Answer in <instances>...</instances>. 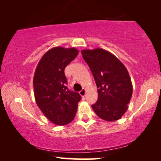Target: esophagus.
I'll use <instances>...</instances> for the list:
<instances>
[{"instance_id": "esophagus-1", "label": "esophagus", "mask_w": 161, "mask_h": 161, "mask_svg": "<svg viewBox=\"0 0 161 161\" xmlns=\"http://www.w3.org/2000/svg\"><path fill=\"white\" fill-rule=\"evenodd\" d=\"M86 89H83L82 90L80 91V92H79V93H80V94L81 95V97H84V96H85V94H86Z\"/></svg>"}]
</instances>
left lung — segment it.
Returning a JSON list of instances; mask_svg holds the SVG:
<instances>
[{
	"instance_id": "1",
	"label": "left lung",
	"mask_w": 161,
	"mask_h": 161,
	"mask_svg": "<svg viewBox=\"0 0 161 161\" xmlns=\"http://www.w3.org/2000/svg\"><path fill=\"white\" fill-rule=\"evenodd\" d=\"M81 54L98 89V100L92 106L94 112L104 121L120 119L129 108L133 93L126 67L112 53L102 48L83 50Z\"/></svg>"
}]
</instances>
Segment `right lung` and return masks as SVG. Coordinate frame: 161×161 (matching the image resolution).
I'll return each instance as SVG.
<instances>
[{"label":"right lung","mask_w":161,"mask_h":161,"mask_svg":"<svg viewBox=\"0 0 161 161\" xmlns=\"http://www.w3.org/2000/svg\"><path fill=\"white\" fill-rule=\"evenodd\" d=\"M78 53L75 47H53L42 57L35 69V102L43 114L56 125L64 126L74 119L81 99L79 93L65 86L64 69Z\"/></svg>","instance_id":"obj_1"}]
</instances>
